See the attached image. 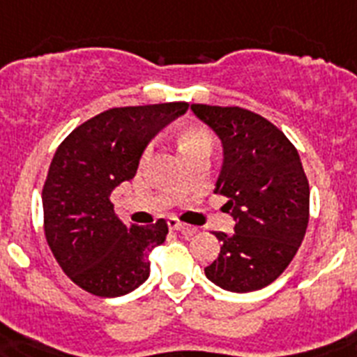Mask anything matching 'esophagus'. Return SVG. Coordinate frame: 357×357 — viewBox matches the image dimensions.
<instances>
[{
  "label": "esophagus",
  "mask_w": 357,
  "mask_h": 357,
  "mask_svg": "<svg viewBox=\"0 0 357 357\" xmlns=\"http://www.w3.org/2000/svg\"><path fill=\"white\" fill-rule=\"evenodd\" d=\"M167 226H169L172 229H176V231H182V234L185 235L195 234V228H191L190 225H185V222L178 220L176 217H169V219H167Z\"/></svg>",
  "instance_id": "obj_1"
}]
</instances>
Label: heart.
I'll use <instances>...</instances> for the list:
<instances>
[{"label":"heart","mask_w":357,"mask_h":357,"mask_svg":"<svg viewBox=\"0 0 357 357\" xmlns=\"http://www.w3.org/2000/svg\"><path fill=\"white\" fill-rule=\"evenodd\" d=\"M178 149L181 153L195 151V149H211V135L202 126H188L178 132ZM149 155V147L144 151V157Z\"/></svg>","instance_id":"obj_1"}]
</instances>
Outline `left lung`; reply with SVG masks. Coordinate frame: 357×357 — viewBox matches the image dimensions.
Segmentation results:
<instances>
[{
	"label": "left lung",
	"mask_w": 357,
	"mask_h": 357,
	"mask_svg": "<svg viewBox=\"0 0 357 357\" xmlns=\"http://www.w3.org/2000/svg\"><path fill=\"white\" fill-rule=\"evenodd\" d=\"M219 135L225 164L215 191L226 197L235 234H215L219 257L206 278L229 291L268 287L301 246L310 217V185L299 153L284 132L243 107L191 105Z\"/></svg>",
	"instance_id": "1"
}]
</instances>
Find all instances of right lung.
Segmentation results:
<instances>
[{
  "label": "right lung",
  "mask_w": 357,
  "mask_h": 357,
  "mask_svg": "<svg viewBox=\"0 0 357 357\" xmlns=\"http://www.w3.org/2000/svg\"><path fill=\"white\" fill-rule=\"evenodd\" d=\"M185 102L114 107L69 132L47 173L43 229L70 281L98 297L129 294L149 278V252L166 241L167 222L126 225L111 193L131 181L147 142L188 111Z\"/></svg>",
  "instance_id": "right-lung-1"
}]
</instances>
